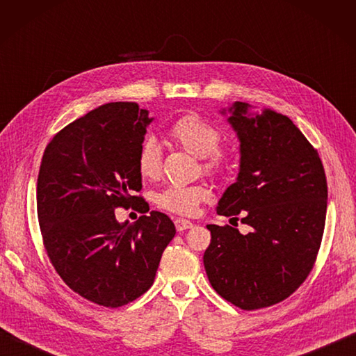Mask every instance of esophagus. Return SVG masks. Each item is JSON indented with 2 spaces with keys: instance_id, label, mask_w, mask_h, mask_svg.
<instances>
[{
  "instance_id": "1",
  "label": "esophagus",
  "mask_w": 356,
  "mask_h": 356,
  "mask_svg": "<svg viewBox=\"0 0 356 356\" xmlns=\"http://www.w3.org/2000/svg\"><path fill=\"white\" fill-rule=\"evenodd\" d=\"M174 225H176L177 231H185V229L193 228V223L190 220H185V218H176V220H174Z\"/></svg>"
}]
</instances>
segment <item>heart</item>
Instances as JSON below:
<instances>
[{
  "instance_id": "b5f03b06",
  "label": "heart",
  "mask_w": 356,
  "mask_h": 356,
  "mask_svg": "<svg viewBox=\"0 0 356 356\" xmlns=\"http://www.w3.org/2000/svg\"><path fill=\"white\" fill-rule=\"evenodd\" d=\"M170 139L179 147L203 159V168L208 172H222L226 168L225 151L218 147L222 131L213 122L200 115H185L172 122L168 128ZM138 171L143 179H157L162 172V151L157 142L147 139L139 147L136 156ZM209 197V191L203 185H168L154 197L156 205L179 216H191L199 203Z\"/></svg>"
}]
</instances>
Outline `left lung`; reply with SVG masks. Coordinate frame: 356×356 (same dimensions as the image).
<instances>
[{"label": "left lung", "mask_w": 356, "mask_h": 356, "mask_svg": "<svg viewBox=\"0 0 356 356\" xmlns=\"http://www.w3.org/2000/svg\"><path fill=\"white\" fill-rule=\"evenodd\" d=\"M249 108L246 102L228 108L240 140V171L217 214L241 213L252 232L207 225L211 243L203 264L220 297L254 311L289 297L312 270L326 222L327 182L318 151L289 118Z\"/></svg>", "instance_id": "8db88e82"}]
</instances>
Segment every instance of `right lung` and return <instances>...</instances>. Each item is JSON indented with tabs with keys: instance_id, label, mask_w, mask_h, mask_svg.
I'll return each instance as SVG.
<instances>
[{
	"instance_id": "right-lung-1",
	"label": "right lung",
	"mask_w": 356,
	"mask_h": 356,
	"mask_svg": "<svg viewBox=\"0 0 356 356\" xmlns=\"http://www.w3.org/2000/svg\"><path fill=\"white\" fill-rule=\"evenodd\" d=\"M153 118L136 102H110L69 124L45 147L36 185L38 220L53 268L92 303L119 307L145 293L176 234L149 211L136 165ZM145 213L130 225L116 207Z\"/></svg>"
}]
</instances>
